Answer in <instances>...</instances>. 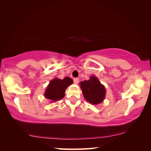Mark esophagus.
<instances>
[{
	"instance_id": "esophagus-1",
	"label": "esophagus",
	"mask_w": 151,
	"mask_h": 151,
	"mask_svg": "<svg viewBox=\"0 0 151 151\" xmlns=\"http://www.w3.org/2000/svg\"><path fill=\"white\" fill-rule=\"evenodd\" d=\"M73 82L75 84H77L78 82H79V79H78V78H74V79H73Z\"/></svg>"
}]
</instances>
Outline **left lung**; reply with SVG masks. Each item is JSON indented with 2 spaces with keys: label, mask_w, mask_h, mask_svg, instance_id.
Here are the masks:
<instances>
[{
  "label": "left lung",
  "mask_w": 151,
  "mask_h": 151,
  "mask_svg": "<svg viewBox=\"0 0 151 151\" xmlns=\"http://www.w3.org/2000/svg\"><path fill=\"white\" fill-rule=\"evenodd\" d=\"M80 87L85 100L91 104H100L105 98L104 86L101 84L96 76H91L90 80L80 82Z\"/></svg>",
  "instance_id": "left-lung-1"
}]
</instances>
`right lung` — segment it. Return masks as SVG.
I'll return each mask as SVG.
<instances>
[{
  "label": "right lung",
  "mask_w": 151,
  "mask_h": 151,
  "mask_svg": "<svg viewBox=\"0 0 151 151\" xmlns=\"http://www.w3.org/2000/svg\"><path fill=\"white\" fill-rule=\"evenodd\" d=\"M73 83V80L69 77L63 80L55 78L51 80L45 93V98L52 101L61 100L65 96V92L68 86Z\"/></svg>",
  "instance_id": "add662e5"
}]
</instances>
